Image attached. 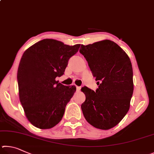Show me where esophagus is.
Returning a JSON list of instances; mask_svg holds the SVG:
<instances>
[{
  "label": "esophagus",
  "mask_w": 154,
  "mask_h": 154,
  "mask_svg": "<svg viewBox=\"0 0 154 154\" xmlns=\"http://www.w3.org/2000/svg\"><path fill=\"white\" fill-rule=\"evenodd\" d=\"M80 88H81V87H78V86H76V90H77L78 91H79L80 90Z\"/></svg>",
  "instance_id": "obj_1"
}]
</instances>
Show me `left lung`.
Wrapping results in <instances>:
<instances>
[{
  "instance_id": "1",
  "label": "left lung",
  "mask_w": 154,
  "mask_h": 154,
  "mask_svg": "<svg viewBox=\"0 0 154 154\" xmlns=\"http://www.w3.org/2000/svg\"><path fill=\"white\" fill-rule=\"evenodd\" d=\"M80 53L87 61L99 85L96 91L81 88L86 96L81 109L86 120L97 128L116 126L130 108L133 93V72L130 58L109 40L81 45Z\"/></svg>"
}]
</instances>
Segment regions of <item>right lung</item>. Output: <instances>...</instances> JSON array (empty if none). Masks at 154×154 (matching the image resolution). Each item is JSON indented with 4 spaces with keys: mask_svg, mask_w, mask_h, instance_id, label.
Here are the masks:
<instances>
[{
    "mask_svg": "<svg viewBox=\"0 0 154 154\" xmlns=\"http://www.w3.org/2000/svg\"><path fill=\"white\" fill-rule=\"evenodd\" d=\"M80 47L43 39L23 53L17 75L19 97L26 118L35 127L51 128L61 120L76 88L55 79L63 75L69 59Z\"/></svg>",
    "mask_w": 154,
    "mask_h": 154,
    "instance_id": "add662e5",
    "label": "right lung"
}]
</instances>
